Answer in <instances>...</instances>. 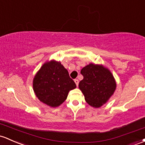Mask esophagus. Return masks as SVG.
<instances>
[{
	"label": "esophagus",
	"instance_id": "esophagus-1",
	"mask_svg": "<svg viewBox=\"0 0 145 145\" xmlns=\"http://www.w3.org/2000/svg\"><path fill=\"white\" fill-rule=\"evenodd\" d=\"M74 82H75V83H76V86H78L79 81H78V79H75V80H74Z\"/></svg>",
	"mask_w": 145,
	"mask_h": 145
}]
</instances>
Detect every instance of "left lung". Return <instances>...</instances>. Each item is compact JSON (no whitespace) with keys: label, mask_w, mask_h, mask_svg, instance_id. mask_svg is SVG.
<instances>
[{"label":"left lung","mask_w":145,"mask_h":145,"mask_svg":"<svg viewBox=\"0 0 145 145\" xmlns=\"http://www.w3.org/2000/svg\"><path fill=\"white\" fill-rule=\"evenodd\" d=\"M83 79L78 87L85 101L94 108L101 107L109 100L116 89V82L110 70L103 65L90 63L80 71Z\"/></svg>","instance_id":"obj_1"}]
</instances>
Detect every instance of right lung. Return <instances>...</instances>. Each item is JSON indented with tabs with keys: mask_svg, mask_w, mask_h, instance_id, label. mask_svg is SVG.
<instances>
[{
	"mask_svg": "<svg viewBox=\"0 0 145 145\" xmlns=\"http://www.w3.org/2000/svg\"><path fill=\"white\" fill-rule=\"evenodd\" d=\"M76 87L67 70L55 60L44 63L33 80V89L36 97L51 107H57L64 103L69 91Z\"/></svg>",
	"mask_w": 145,
	"mask_h": 145,
	"instance_id": "right-lung-1",
	"label": "right lung"
}]
</instances>
